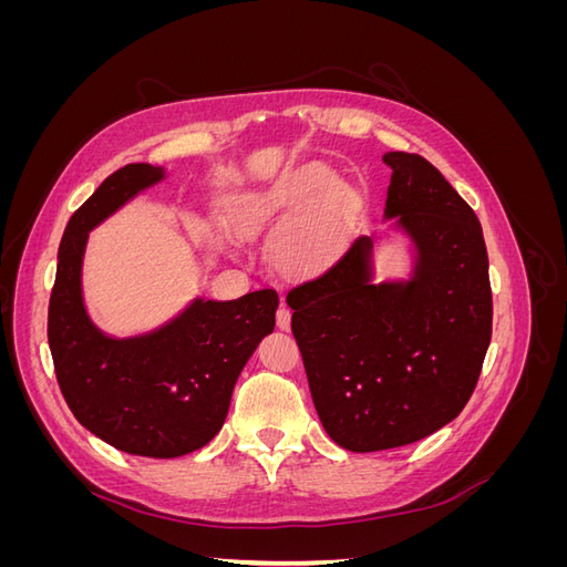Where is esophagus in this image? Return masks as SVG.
<instances>
[{"mask_svg": "<svg viewBox=\"0 0 567 567\" xmlns=\"http://www.w3.org/2000/svg\"><path fill=\"white\" fill-rule=\"evenodd\" d=\"M277 326L281 331H290V310L286 302H281V307L277 310Z\"/></svg>", "mask_w": 567, "mask_h": 567, "instance_id": "obj_1", "label": "esophagus"}]
</instances>
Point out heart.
Segmentation results:
<instances>
[{
    "label": "heart",
    "instance_id": "1",
    "mask_svg": "<svg viewBox=\"0 0 567 567\" xmlns=\"http://www.w3.org/2000/svg\"><path fill=\"white\" fill-rule=\"evenodd\" d=\"M333 184L336 173L326 163H300L286 169L269 186L244 196L234 213V227L238 234H257L279 227L317 203ZM333 213V205H316L312 212L298 217L281 234L277 257L284 269L310 271L329 257L336 236Z\"/></svg>",
    "mask_w": 567,
    "mask_h": 567
}]
</instances>
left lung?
I'll return each mask as SVG.
<instances>
[{"label":"left lung","instance_id":"left-lung-1","mask_svg":"<svg viewBox=\"0 0 567 567\" xmlns=\"http://www.w3.org/2000/svg\"><path fill=\"white\" fill-rule=\"evenodd\" d=\"M385 229L288 290L323 431L348 452L419 442L454 421L475 390L492 338L489 262L471 205L416 153L388 151ZM408 241L402 278L374 277V248Z\"/></svg>","mask_w":567,"mask_h":567}]
</instances>
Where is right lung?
Here are the masks:
<instances>
[{
  "mask_svg": "<svg viewBox=\"0 0 567 567\" xmlns=\"http://www.w3.org/2000/svg\"><path fill=\"white\" fill-rule=\"evenodd\" d=\"M165 177V167L130 163L80 205L61 238L49 300V350L73 416L111 447L148 458L192 454L219 433L238 375L274 331L279 307L274 288L236 300L196 296L151 331L120 338L99 329L82 293L90 231Z\"/></svg>",
  "mask_w": 567,
  "mask_h": 567,
  "instance_id": "right-lung-1",
  "label": "right lung"
}]
</instances>
